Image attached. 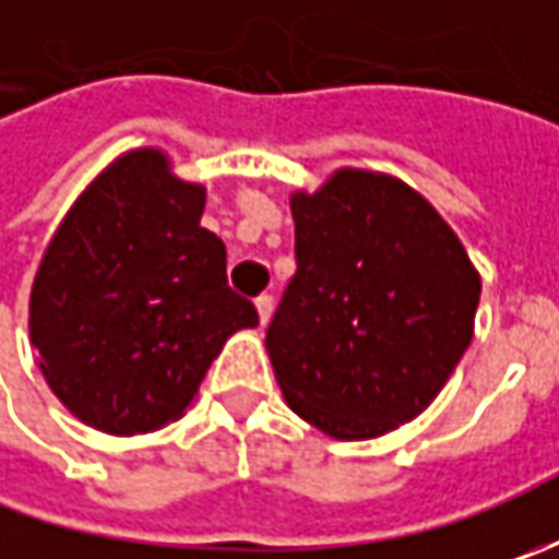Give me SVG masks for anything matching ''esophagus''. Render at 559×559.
<instances>
[{"label":"esophagus","instance_id":"esophagus-1","mask_svg":"<svg viewBox=\"0 0 559 559\" xmlns=\"http://www.w3.org/2000/svg\"><path fill=\"white\" fill-rule=\"evenodd\" d=\"M254 308H258V317H261V326H267L270 317H273V295H258Z\"/></svg>","mask_w":559,"mask_h":559}]
</instances>
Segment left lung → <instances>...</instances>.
<instances>
[{"instance_id": "obj_1", "label": "left lung", "mask_w": 559, "mask_h": 559, "mask_svg": "<svg viewBox=\"0 0 559 559\" xmlns=\"http://www.w3.org/2000/svg\"><path fill=\"white\" fill-rule=\"evenodd\" d=\"M295 273L267 326L289 407L342 441L376 439L439 395L473 342L479 273L411 186L338 170L292 195Z\"/></svg>"}]
</instances>
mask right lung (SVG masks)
<instances>
[{"instance_id":"right-lung-1","label":"right lung","mask_w":559,"mask_h":559,"mask_svg":"<svg viewBox=\"0 0 559 559\" xmlns=\"http://www.w3.org/2000/svg\"><path fill=\"white\" fill-rule=\"evenodd\" d=\"M204 186L158 148L111 164L61 221L31 292V342L58 401L111 436L155 432L189 407L254 305L226 286L202 226Z\"/></svg>"}]
</instances>
